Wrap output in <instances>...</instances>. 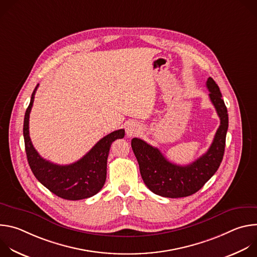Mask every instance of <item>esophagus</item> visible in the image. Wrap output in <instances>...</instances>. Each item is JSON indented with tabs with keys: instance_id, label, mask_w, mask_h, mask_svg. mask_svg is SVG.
Masks as SVG:
<instances>
[{
	"instance_id": "1",
	"label": "esophagus",
	"mask_w": 257,
	"mask_h": 257,
	"mask_svg": "<svg viewBox=\"0 0 257 257\" xmlns=\"http://www.w3.org/2000/svg\"><path fill=\"white\" fill-rule=\"evenodd\" d=\"M139 131H140V127H139V125L136 124L135 122L129 123V124L127 125V127H126V133H127V135H128L129 137L134 136V135L137 134Z\"/></svg>"
}]
</instances>
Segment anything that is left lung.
Listing matches in <instances>:
<instances>
[{"label":"left lung","instance_id":"left-lung-1","mask_svg":"<svg viewBox=\"0 0 257 257\" xmlns=\"http://www.w3.org/2000/svg\"><path fill=\"white\" fill-rule=\"evenodd\" d=\"M206 87L221 124L207 152L196 161L187 166H179L169 162L159 149L144 140L140 138L131 140L144 184L155 194L169 198L192 195L214 175L223 161L229 126L227 106L217 84L211 77L207 79Z\"/></svg>","mask_w":257,"mask_h":257}]
</instances>
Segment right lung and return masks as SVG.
Wrapping results in <instances>:
<instances>
[{"label":"right lung","instance_id":"right-lung-1","mask_svg":"<svg viewBox=\"0 0 257 257\" xmlns=\"http://www.w3.org/2000/svg\"><path fill=\"white\" fill-rule=\"evenodd\" d=\"M35 86L25 112L23 136L29 167L42 184L57 196L67 200H79L95 195L104 185L106 161L111 144L125 135L124 129L116 130L101 138L79 161L61 166L43 159L35 151L29 137V114L34 100Z\"/></svg>","mask_w":257,"mask_h":257}]
</instances>
